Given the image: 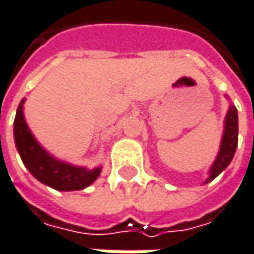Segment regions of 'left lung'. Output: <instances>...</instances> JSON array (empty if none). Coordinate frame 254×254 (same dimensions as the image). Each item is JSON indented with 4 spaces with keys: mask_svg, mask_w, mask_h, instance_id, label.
Segmentation results:
<instances>
[{
    "mask_svg": "<svg viewBox=\"0 0 254 254\" xmlns=\"http://www.w3.org/2000/svg\"><path fill=\"white\" fill-rule=\"evenodd\" d=\"M237 142H239V121H237V109L234 106H230L227 118H226V125H224V135H223V141H221V148L220 152L217 155L216 162L211 167L210 171V178L207 180L211 181L214 180L217 175L221 171H224L231 159L234 157L236 148H237Z\"/></svg>",
    "mask_w": 254,
    "mask_h": 254,
    "instance_id": "8db88e82",
    "label": "left lung"
}]
</instances>
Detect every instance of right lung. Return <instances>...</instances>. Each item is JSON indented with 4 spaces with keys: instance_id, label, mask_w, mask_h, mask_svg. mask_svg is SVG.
Listing matches in <instances>:
<instances>
[{
    "instance_id": "1",
    "label": "right lung",
    "mask_w": 254,
    "mask_h": 254,
    "mask_svg": "<svg viewBox=\"0 0 254 254\" xmlns=\"http://www.w3.org/2000/svg\"><path fill=\"white\" fill-rule=\"evenodd\" d=\"M23 103L21 100L15 121H14V138L15 145L23 159L24 165L28 168L38 181L52 187L59 191H73L83 190L90 186L100 174V168L84 170L73 167L50 157L34 139L30 129L27 127L23 116Z\"/></svg>"
}]
</instances>
